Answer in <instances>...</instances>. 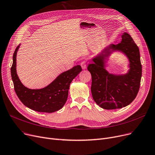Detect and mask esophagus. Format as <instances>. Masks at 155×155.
Masks as SVG:
<instances>
[{
  "instance_id": "obj_1",
  "label": "esophagus",
  "mask_w": 155,
  "mask_h": 155,
  "mask_svg": "<svg viewBox=\"0 0 155 155\" xmlns=\"http://www.w3.org/2000/svg\"><path fill=\"white\" fill-rule=\"evenodd\" d=\"M81 68L83 70H85L87 68V65H86V62L85 61H83L81 63Z\"/></svg>"
}]
</instances>
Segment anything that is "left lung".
Listing matches in <instances>:
<instances>
[{
  "instance_id": "obj_1",
  "label": "left lung",
  "mask_w": 155,
  "mask_h": 155,
  "mask_svg": "<svg viewBox=\"0 0 155 155\" xmlns=\"http://www.w3.org/2000/svg\"><path fill=\"white\" fill-rule=\"evenodd\" d=\"M121 42L110 44L91 59L88 70L91 75V95L96 104L106 110L121 108L136 98L140 86L142 67L138 46L127 32ZM116 51L124 54L129 61V70L125 74H110L106 69L108 58Z\"/></svg>"
}]
</instances>
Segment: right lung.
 I'll use <instances>...</instances> for the list:
<instances>
[{"label": "right lung", "instance_id": "1", "mask_svg": "<svg viewBox=\"0 0 155 155\" xmlns=\"http://www.w3.org/2000/svg\"><path fill=\"white\" fill-rule=\"evenodd\" d=\"M20 45L15 50L10 69L14 90L19 100L27 107L38 112L53 113L60 110L67 101L71 81L82 70L81 66L76 65L60 74L44 88L30 89L22 84L17 74L16 57Z\"/></svg>", "mask_w": 155, "mask_h": 155}]
</instances>
